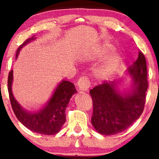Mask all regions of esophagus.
Segmentation results:
<instances>
[{"label": "esophagus", "instance_id": "1", "mask_svg": "<svg viewBox=\"0 0 159 159\" xmlns=\"http://www.w3.org/2000/svg\"><path fill=\"white\" fill-rule=\"evenodd\" d=\"M90 82L88 77L86 76H82L77 82V88L80 91H87L90 88Z\"/></svg>", "mask_w": 159, "mask_h": 159}]
</instances>
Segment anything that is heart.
Here are the masks:
<instances>
[{
    "label": "heart",
    "instance_id": "obj_1",
    "mask_svg": "<svg viewBox=\"0 0 159 159\" xmlns=\"http://www.w3.org/2000/svg\"><path fill=\"white\" fill-rule=\"evenodd\" d=\"M112 49L113 47L111 45L108 44L107 43H104L99 48L98 54L99 55H104ZM118 62L119 57L116 54L107 56L104 58L101 64L95 69V75L100 79L107 77L114 71V69L118 64Z\"/></svg>",
    "mask_w": 159,
    "mask_h": 159
}]
</instances>
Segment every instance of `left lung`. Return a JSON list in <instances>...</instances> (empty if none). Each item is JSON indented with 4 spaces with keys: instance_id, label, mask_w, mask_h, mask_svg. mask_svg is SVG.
Wrapping results in <instances>:
<instances>
[{
    "instance_id": "1",
    "label": "left lung",
    "mask_w": 159,
    "mask_h": 159,
    "mask_svg": "<svg viewBox=\"0 0 159 159\" xmlns=\"http://www.w3.org/2000/svg\"><path fill=\"white\" fill-rule=\"evenodd\" d=\"M132 77L130 90L121 93L119 82H105L90 90L93 112L91 123L98 133L112 135L125 131L141 116L148 89L147 66L142 52L128 69Z\"/></svg>"
}]
</instances>
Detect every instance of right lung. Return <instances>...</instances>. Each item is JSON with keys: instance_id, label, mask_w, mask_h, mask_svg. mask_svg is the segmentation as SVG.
Returning a JSON list of instances; mask_svg holds the SVG:
<instances>
[{"instance_id": "obj_1", "label": "right lung", "mask_w": 159, "mask_h": 159, "mask_svg": "<svg viewBox=\"0 0 159 159\" xmlns=\"http://www.w3.org/2000/svg\"><path fill=\"white\" fill-rule=\"evenodd\" d=\"M36 38L27 39L18 48L16 58L22 48L34 40ZM13 70L9 72L8 77V90L12 109L18 120L24 126L36 133L52 135L58 133L66 121L65 110L68 106L71 96L77 92L75 84L69 81L62 80L58 84L44 107L38 111H30L21 107L14 98L12 93Z\"/></svg>"}]
</instances>
